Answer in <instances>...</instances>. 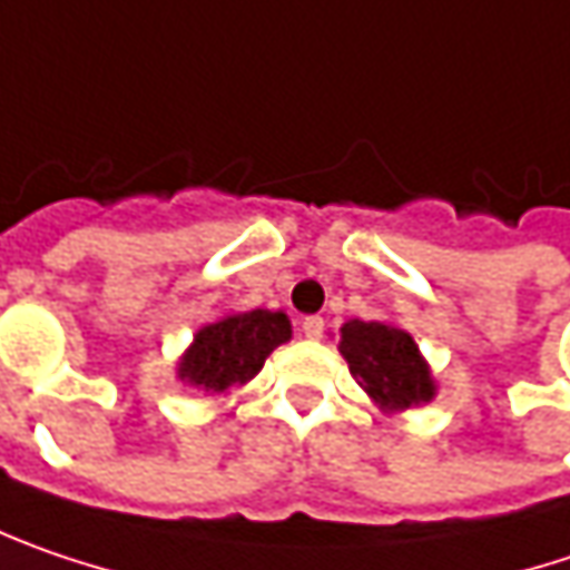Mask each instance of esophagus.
Returning <instances> with one entry per match:
<instances>
[{"instance_id": "34e87169", "label": "esophagus", "mask_w": 570, "mask_h": 570, "mask_svg": "<svg viewBox=\"0 0 570 570\" xmlns=\"http://www.w3.org/2000/svg\"><path fill=\"white\" fill-rule=\"evenodd\" d=\"M299 328H303V335H306V338H322V332H325V318H322V316H306V318H303V325H299Z\"/></svg>"}]
</instances>
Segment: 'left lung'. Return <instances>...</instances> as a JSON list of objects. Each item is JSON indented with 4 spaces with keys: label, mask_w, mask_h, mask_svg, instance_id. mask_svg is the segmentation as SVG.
Instances as JSON below:
<instances>
[{
    "label": "left lung",
    "mask_w": 570,
    "mask_h": 570,
    "mask_svg": "<svg viewBox=\"0 0 570 570\" xmlns=\"http://www.w3.org/2000/svg\"><path fill=\"white\" fill-rule=\"evenodd\" d=\"M338 335V352L374 406L384 413H406L435 400V374L406 328L396 322L348 318Z\"/></svg>",
    "instance_id": "1"
}]
</instances>
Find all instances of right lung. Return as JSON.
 <instances>
[{
	"label": "right lung",
	"mask_w": 570,
	"mask_h": 570,
	"mask_svg": "<svg viewBox=\"0 0 570 570\" xmlns=\"http://www.w3.org/2000/svg\"><path fill=\"white\" fill-rule=\"evenodd\" d=\"M289 338L293 325L284 309L225 313L196 328L189 348L177 361V381L209 396H222L232 386L248 384L264 367L267 354Z\"/></svg>",
	"instance_id": "right-lung-1"
}]
</instances>
